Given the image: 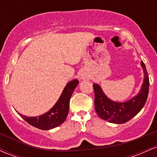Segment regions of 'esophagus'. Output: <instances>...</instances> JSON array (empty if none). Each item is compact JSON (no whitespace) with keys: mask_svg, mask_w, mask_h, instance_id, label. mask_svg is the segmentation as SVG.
<instances>
[{"mask_svg":"<svg viewBox=\"0 0 157 157\" xmlns=\"http://www.w3.org/2000/svg\"><path fill=\"white\" fill-rule=\"evenodd\" d=\"M81 78H82V79H84V78H85V77H84V76H81Z\"/></svg>","mask_w":157,"mask_h":157,"instance_id":"esophagus-1","label":"esophagus"}]
</instances>
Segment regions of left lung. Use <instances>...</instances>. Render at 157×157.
Listing matches in <instances>:
<instances>
[{"label": "left lung", "instance_id": "1", "mask_svg": "<svg viewBox=\"0 0 157 157\" xmlns=\"http://www.w3.org/2000/svg\"><path fill=\"white\" fill-rule=\"evenodd\" d=\"M141 65L145 75L141 91L129 101L125 102L111 101L105 96L100 86L93 85L95 111L100 118L112 123L122 124L129 121L141 111L147 100L149 90V78L146 67L142 61Z\"/></svg>", "mask_w": 157, "mask_h": 157}]
</instances>
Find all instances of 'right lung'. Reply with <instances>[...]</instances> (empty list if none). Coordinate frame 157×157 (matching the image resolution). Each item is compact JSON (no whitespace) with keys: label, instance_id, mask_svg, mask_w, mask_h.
Masks as SVG:
<instances>
[{"label":"right lung","instance_id":"add662e5","mask_svg":"<svg viewBox=\"0 0 157 157\" xmlns=\"http://www.w3.org/2000/svg\"><path fill=\"white\" fill-rule=\"evenodd\" d=\"M79 81L77 80H74L68 82L54 107L44 114L35 117H29L21 113H19V115L29 124L41 130H49L61 125L67 117L69 110L70 99Z\"/></svg>","mask_w":157,"mask_h":157}]
</instances>
